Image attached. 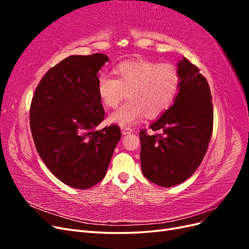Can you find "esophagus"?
<instances>
[{
  "mask_svg": "<svg viewBox=\"0 0 249 249\" xmlns=\"http://www.w3.org/2000/svg\"><path fill=\"white\" fill-rule=\"evenodd\" d=\"M120 130H122V133L124 135H126V134L133 132V129L130 126H122V127H120Z\"/></svg>",
  "mask_w": 249,
  "mask_h": 249,
  "instance_id": "34e87169",
  "label": "esophagus"
}]
</instances>
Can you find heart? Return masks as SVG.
Listing matches in <instances>:
<instances>
[{"mask_svg":"<svg viewBox=\"0 0 249 249\" xmlns=\"http://www.w3.org/2000/svg\"><path fill=\"white\" fill-rule=\"evenodd\" d=\"M113 72L116 79L108 74L97 79V93L106 108H115L127 93L130 101L109 116L110 123L122 126L136 124L144 115H160L170 106L180 82L175 65L146 59L124 61Z\"/></svg>","mask_w":249,"mask_h":249,"instance_id":"b5f03b06","label":"heart"}]
</instances>
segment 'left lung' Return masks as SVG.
<instances>
[{"mask_svg":"<svg viewBox=\"0 0 249 249\" xmlns=\"http://www.w3.org/2000/svg\"><path fill=\"white\" fill-rule=\"evenodd\" d=\"M178 93L172 106L150 124L152 131L139 133L142 173L162 187L183 183L197 169L213 132L212 95L198 67L183 58L178 64Z\"/></svg>","mask_w":249,"mask_h":249,"instance_id":"obj_1","label":"left lung"}]
</instances>
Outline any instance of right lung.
I'll list each match as a JSON object with an SVG mask.
<instances>
[{"instance_id":"1","label":"right lung","mask_w":249,"mask_h":249,"mask_svg":"<svg viewBox=\"0 0 249 249\" xmlns=\"http://www.w3.org/2000/svg\"><path fill=\"white\" fill-rule=\"evenodd\" d=\"M109 61L104 54L72 55L44 74L30 107L35 147L50 171L64 184L85 190L105 177L122 132L105 117L97 79Z\"/></svg>"}]
</instances>
